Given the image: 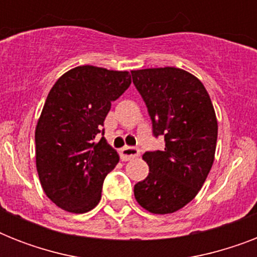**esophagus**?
<instances>
[{"label": "esophagus", "mask_w": 257, "mask_h": 257, "mask_svg": "<svg viewBox=\"0 0 257 257\" xmlns=\"http://www.w3.org/2000/svg\"><path fill=\"white\" fill-rule=\"evenodd\" d=\"M139 155H140V151L137 148H133V147H124V148L120 149V157L122 161L132 160Z\"/></svg>", "instance_id": "1"}]
</instances>
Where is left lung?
Instances as JSON below:
<instances>
[{"label":"left lung","mask_w":257,"mask_h":257,"mask_svg":"<svg viewBox=\"0 0 257 257\" xmlns=\"http://www.w3.org/2000/svg\"><path fill=\"white\" fill-rule=\"evenodd\" d=\"M131 73L148 108L153 135L165 140L164 151L143 155L149 173L135 185V197L151 213H173L195 199L212 168L215 109L203 82L187 70L165 66Z\"/></svg>","instance_id":"obj_1"}]
</instances>
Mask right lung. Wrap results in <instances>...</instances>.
I'll return each mask as SVG.
<instances>
[{
	"label": "right lung",
	"mask_w": 257,
	"mask_h": 257,
	"mask_svg": "<svg viewBox=\"0 0 257 257\" xmlns=\"http://www.w3.org/2000/svg\"><path fill=\"white\" fill-rule=\"evenodd\" d=\"M131 82L126 70L81 65L50 89L36 125V165L45 195L64 211L85 213L100 201L105 176L120 156L96 136Z\"/></svg>",
	"instance_id": "1"
}]
</instances>
